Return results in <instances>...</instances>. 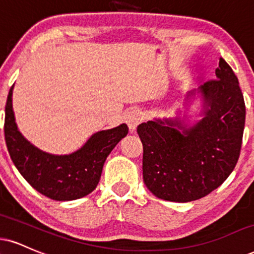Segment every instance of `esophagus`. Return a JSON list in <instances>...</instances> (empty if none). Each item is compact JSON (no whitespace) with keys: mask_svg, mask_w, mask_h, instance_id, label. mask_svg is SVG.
<instances>
[{"mask_svg":"<svg viewBox=\"0 0 254 254\" xmlns=\"http://www.w3.org/2000/svg\"><path fill=\"white\" fill-rule=\"evenodd\" d=\"M125 119H127V123L129 125L130 130L133 131L137 127V125L142 122L143 119L142 112L137 109L130 110V111L127 114V116H125Z\"/></svg>","mask_w":254,"mask_h":254,"instance_id":"obj_1","label":"esophagus"}]
</instances>
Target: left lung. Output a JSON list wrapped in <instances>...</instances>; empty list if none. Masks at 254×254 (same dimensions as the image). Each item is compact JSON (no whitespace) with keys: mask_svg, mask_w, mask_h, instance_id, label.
Masks as SVG:
<instances>
[{"mask_svg":"<svg viewBox=\"0 0 254 254\" xmlns=\"http://www.w3.org/2000/svg\"><path fill=\"white\" fill-rule=\"evenodd\" d=\"M218 79L200 87L207 108L191 127L179 121H149L137 127L143 144V180L155 196L189 202L213 191L240 156L245 102L237 75L220 58Z\"/></svg>","mask_w":254,"mask_h":254,"instance_id":"obj_1","label":"left lung"}]
</instances>
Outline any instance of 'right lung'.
<instances>
[{
  "mask_svg": "<svg viewBox=\"0 0 254 254\" xmlns=\"http://www.w3.org/2000/svg\"><path fill=\"white\" fill-rule=\"evenodd\" d=\"M13 87L5 103L4 138L11 161L21 175L39 193L57 201L77 200L93 191L106 157L129 132L127 124L94 133L71 155L47 154L30 144L17 130L11 104Z\"/></svg>",
  "mask_w": 254,
  "mask_h": 254,
  "instance_id": "right-lung-1",
  "label": "right lung"
}]
</instances>
